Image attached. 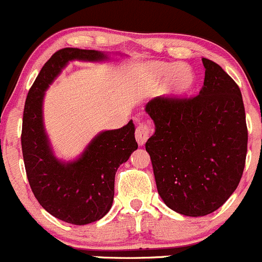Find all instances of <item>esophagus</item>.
<instances>
[{
    "label": "esophagus",
    "mask_w": 262,
    "mask_h": 262,
    "mask_svg": "<svg viewBox=\"0 0 262 262\" xmlns=\"http://www.w3.org/2000/svg\"><path fill=\"white\" fill-rule=\"evenodd\" d=\"M154 128L151 126L146 125V123H141V125L137 126L136 132H135V137H136V141L140 146H143L146 141L148 140V137L152 135Z\"/></svg>",
    "instance_id": "1"
}]
</instances>
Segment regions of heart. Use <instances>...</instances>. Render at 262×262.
Segmentation results:
<instances>
[{
  "label": "heart",
  "mask_w": 262,
  "mask_h": 262,
  "mask_svg": "<svg viewBox=\"0 0 262 262\" xmlns=\"http://www.w3.org/2000/svg\"><path fill=\"white\" fill-rule=\"evenodd\" d=\"M143 74L152 87L162 82L161 92L166 98H180L188 94L195 85V74L184 63H170L155 61L143 67Z\"/></svg>",
  "instance_id": "1"
}]
</instances>
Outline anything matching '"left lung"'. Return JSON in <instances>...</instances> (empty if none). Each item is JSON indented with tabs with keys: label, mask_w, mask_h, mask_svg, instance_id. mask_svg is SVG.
Here are the masks:
<instances>
[{
	"label": "left lung",
	"mask_w": 262,
	"mask_h": 262,
	"mask_svg": "<svg viewBox=\"0 0 262 262\" xmlns=\"http://www.w3.org/2000/svg\"><path fill=\"white\" fill-rule=\"evenodd\" d=\"M204 86L192 98L156 97L145 111L155 123L146 142L160 198L191 217L209 215L232 195L243 176L247 127L238 86L202 57Z\"/></svg>",
	"instance_id": "8db88e82"
}]
</instances>
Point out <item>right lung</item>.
I'll list each match as a JSON object with an SVG mask.
<instances>
[{"label":"right lung","instance_id":"add662e5","mask_svg":"<svg viewBox=\"0 0 262 262\" xmlns=\"http://www.w3.org/2000/svg\"><path fill=\"white\" fill-rule=\"evenodd\" d=\"M101 62L108 53L62 49L45 63L27 95L22 120L21 145L32 192L47 212L58 220L86 225L102 219L114 202L115 175L135 150V125L98 132L78 157H56L43 122L47 89L71 61Z\"/></svg>","mask_w":262,"mask_h":262}]
</instances>
